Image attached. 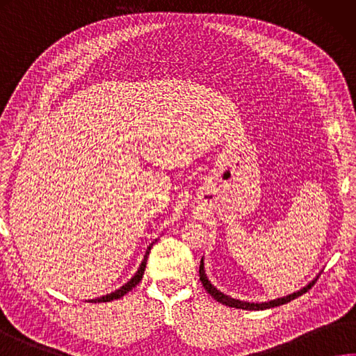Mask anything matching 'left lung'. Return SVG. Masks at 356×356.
<instances>
[{
	"instance_id": "1",
	"label": "left lung",
	"mask_w": 356,
	"mask_h": 356,
	"mask_svg": "<svg viewBox=\"0 0 356 356\" xmlns=\"http://www.w3.org/2000/svg\"><path fill=\"white\" fill-rule=\"evenodd\" d=\"M200 280H201V284H203V286L206 288V291L209 293L213 299L218 300V302H221L223 305H229V307H234V308H241V310H265V308H273V307H277V305H284L286 302H290V300H293V299L302 296L304 293H307L314 285V282H312L308 286L302 288V290H300V291L293 293V294H290V296H286V298H280V299H276V300H271V302L250 304V302H243V300H238V299H232L229 296H226V294H223L221 291H218L217 288L213 286L209 282V280H207V277H206L204 268H203V260H201V264H200Z\"/></svg>"
}]
</instances>
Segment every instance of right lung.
<instances>
[{
  "instance_id": "obj_1",
  "label": "right lung",
  "mask_w": 356,
  "mask_h": 356,
  "mask_svg": "<svg viewBox=\"0 0 356 356\" xmlns=\"http://www.w3.org/2000/svg\"><path fill=\"white\" fill-rule=\"evenodd\" d=\"M150 250V248H149ZM147 256H149V251L145 252V257H144V260H143V264H140V268L138 270V273L135 274V276H133V279L130 280V282H127L122 288H119V290H116L115 293H111V294H106V296H104V298H100V299H92L91 302H110V300H113V299H119V298H122L124 294H127L129 293L130 290H133V288H135L139 282H140V279H143V276H144V271H145V265H147Z\"/></svg>"
}]
</instances>
